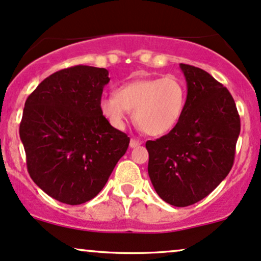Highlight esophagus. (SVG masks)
<instances>
[{
    "instance_id": "34e87169",
    "label": "esophagus",
    "mask_w": 261,
    "mask_h": 261,
    "mask_svg": "<svg viewBox=\"0 0 261 261\" xmlns=\"http://www.w3.org/2000/svg\"><path fill=\"white\" fill-rule=\"evenodd\" d=\"M140 144H142V142H139V140L133 139V138H132L130 143H129V146H130V148H137V146H139Z\"/></svg>"
}]
</instances>
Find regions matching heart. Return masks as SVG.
I'll use <instances>...</instances> for the list:
<instances>
[{
  "mask_svg": "<svg viewBox=\"0 0 261 261\" xmlns=\"http://www.w3.org/2000/svg\"><path fill=\"white\" fill-rule=\"evenodd\" d=\"M186 87L177 76L138 79L100 100V111L116 129H123L128 111L146 134L160 137L178 123L186 107Z\"/></svg>",
  "mask_w": 261,
  "mask_h": 261,
  "instance_id": "1",
  "label": "heart"
}]
</instances>
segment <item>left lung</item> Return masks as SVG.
Here are the masks:
<instances>
[{"instance_id": "8db88e82", "label": "left lung", "mask_w": 261, "mask_h": 261, "mask_svg": "<svg viewBox=\"0 0 261 261\" xmlns=\"http://www.w3.org/2000/svg\"><path fill=\"white\" fill-rule=\"evenodd\" d=\"M187 82L186 107L166 136L145 144L156 193L173 206L198 203L231 171L241 119L229 91L198 67L179 64Z\"/></svg>"}]
</instances>
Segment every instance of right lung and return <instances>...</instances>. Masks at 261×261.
I'll return each mask as SVG.
<instances>
[{"mask_svg": "<svg viewBox=\"0 0 261 261\" xmlns=\"http://www.w3.org/2000/svg\"><path fill=\"white\" fill-rule=\"evenodd\" d=\"M109 82L105 68L70 67L44 79L25 101L19 136L28 172L61 203L96 197L129 145L100 111Z\"/></svg>", "mask_w": 261, "mask_h": 261, "instance_id": "1", "label": "right lung"}]
</instances>
